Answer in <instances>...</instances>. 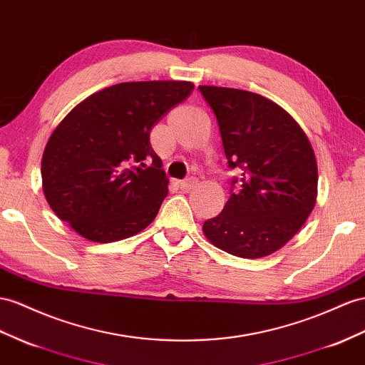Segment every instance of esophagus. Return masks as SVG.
<instances>
[{"label": "esophagus", "instance_id": "34e87169", "mask_svg": "<svg viewBox=\"0 0 365 365\" xmlns=\"http://www.w3.org/2000/svg\"><path fill=\"white\" fill-rule=\"evenodd\" d=\"M195 179H186V180H183L182 183H180V188L183 190V191H191L194 186H195Z\"/></svg>", "mask_w": 365, "mask_h": 365}]
</instances>
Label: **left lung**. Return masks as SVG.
<instances>
[{
    "label": "left lung",
    "instance_id": "8db88e82",
    "mask_svg": "<svg viewBox=\"0 0 365 365\" xmlns=\"http://www.w3.org/2000/svg\"><path fill=\"white\" fill-rule=\"evenodd\" d=\"M217 118L232 177L219 216L203 223L212 245L259 259L282 248L314 208L317 165L302 128L285 109L259 93L199 86ZM238 190H235V183Z\"/></svg>",
    "mask_w": 365,
    "mask_h": 365
}]
</instances>
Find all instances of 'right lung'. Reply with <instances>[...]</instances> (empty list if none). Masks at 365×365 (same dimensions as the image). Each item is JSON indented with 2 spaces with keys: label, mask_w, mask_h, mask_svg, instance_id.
<instances>
[{
  "label": "right lung",
  "mask_w": 365,
  "mask_h": 365,
  "mask_svg": "<svg viewBox=\"0 0 365 365\" xmlns=\"http://www.w3.org/2000/svg\"><path fill=\"white\" fill-rule=\"evenodd\" d=\"M192 88L190 81L120 83L73 108L41 160L43 191L53 212L98 244L145 230L168 194L149 133Z\"/></svg>",
  "instance_id": "right-lung-1"
}]
</instances>
